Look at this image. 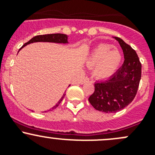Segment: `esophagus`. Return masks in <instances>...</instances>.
Here are the masks:
<instances>
[{"label":"esophagus","mask_w":155,"mask_h":155,"mask_svg":"<svg viewBox=\"0 0 155 155\" xmlns=\"http://www.w3.org/2000/svg\"><path fill=\"white\" fill-rule=\"evenodd\" d=\"M89 81H90V78H85L82 81V84H84V83H85V82H88Z\"/></svg>","instance_id":"34e87169"}]
</instances>
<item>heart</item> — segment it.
<instances>
[{
	"label": "heart",
	"instance_id": "obj_1",
	"mask_svg": "<svg viewBox=\"0 0 155 155\" xmlns=\"http://www.w3.org/2000/svg\"><path fill=\"white\" fill-rule=\"evenodd\" d=\"M122 55L111 44H101L91 51L87 59V65L92 68V74L98 79L112 75L120 65Z\"/></svg>",
	"mask_w": 155,
	"mask_h": 155
}]
</instances>
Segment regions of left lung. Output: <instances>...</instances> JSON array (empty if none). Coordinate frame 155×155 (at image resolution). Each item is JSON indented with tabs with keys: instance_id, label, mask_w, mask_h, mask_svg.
Returning a JSON list of instances; mask_svg holds the SVG:
<instances>
[{
	"instance_id": "left-lung-1",
	"label": "left lung",
	"mask_w": 155,
	"mask_h": 155,
	"mask_svg": "<svg viewBox=\"0 0 155 155\" xmlns=\"http://www.w3.org/2000/svg\"><path fill=\"white\" fill-rule=\"evenodd\" d=\"M124 52L122 66L108 79L95 83V90L89 97L95 109L114 113L126 108L134 99L142 77V64L129 44L115 37Z\"/></svg>"
}]
</instances>
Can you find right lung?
Here are the masks:
<instances>
[{"instance_id": "add662e5", "label": "right lung", "mask_w": 155, "mask_h": 155, "mask_svg": "<svg viewBox=\"0 0 155 155\" xmlns=\"http://www.w3.org/2000/svg\"><path fill=\"white\" fill-rule=\"evenodd\" d=\"M68 37H67L66 35H64V34H49V35H37V36L34 37L29 41H28L27 43H25L20 49L24 47L25 46L27 45V44H31V43L35 42H54V43H62V44H66L68 43ZM65 96V93H64L63 96H62V98L60 99V100L58 102V103L56 104L55 106H53L51 109H54L56 107L59 106V105L60 104V102H62V99H64ZM50 109V110H51ZM49 110V111H50Z\"/></svg>"}]
</instances>
